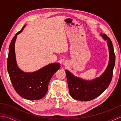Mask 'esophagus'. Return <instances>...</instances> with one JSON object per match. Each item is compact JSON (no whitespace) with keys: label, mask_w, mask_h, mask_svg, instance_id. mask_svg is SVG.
Listing matches in <instances>:
<instances>
[{"label":"esophagus","mask_w":121,"mask_h":121,"mask_svg":"<svg viewBox=\"0 0 121 121\" xmlns=\"http://www.w3.org/2000/svg\"><path fill=\"white\" fill-rule=\"evenodd\" d=\"M63 65H66V62H63Z\"/></svg>","instance_id":"34e87169"}]
</instances>
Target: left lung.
Masks as SVG:
<instances>
[{"mask_svg": "<svg viewBox=\"0 0 121 121\" xmlns=\"http://www.w3.org/2000/svg\"><path fill=\"white\" fill-rule=\"evenodd\" d=\"M102 38L107 42L109 49V59L107 67L98 78L87 81L75 76L65 70L69 92L74 99L79 101H90L100 96L109 86L113 75L115 56L111 40L106 34L100 33Z\"/></svg>", "mask_w": 121, "mask_h": 121, "instance_id": "1", "label": "left lung"}]
</instances>
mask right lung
<instances>
[{"label":"right lung","mask_w":121,"mask_h":121,"mask_svg":"<svg viewBox=\"0 0 121 121\" xmlns=\"http://www.w3.org/2000/svg\"><path fill=\"white\" fill-rule=\"evenodd\" d=\"M26 25L12 38L9 47L7 69L10 80L15 91L23 98L30 100L43 98L48 91V84L53 75L60 68L59 63L43 66L33 72H25L17 65L15 53V42L17 36Z\"/></svg>","instance_id":"add662e5"}]
</instances>
